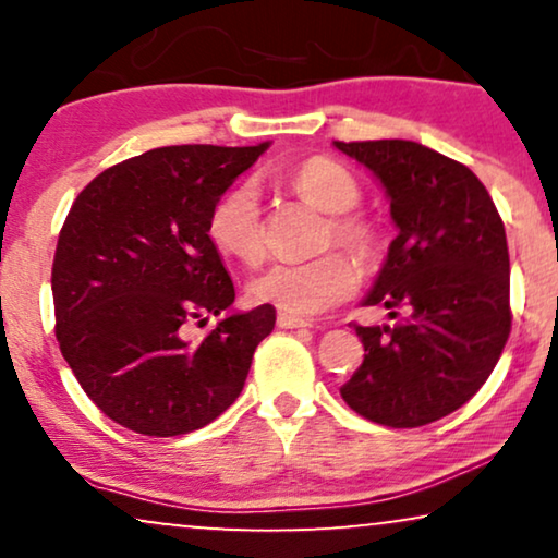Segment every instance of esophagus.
Returning a JSON list of instances; mask_svg holds the SVG:
<instances>
[{
    "mask_svg": "<svg viewBox=\"0 0 558 558\" xmlns=\"http://www.w3.org/2000/svg\"><path fill=\"white\" fill-rule=\"evenodd\" d=\"M277 325L281 330H307L310 323H304V319H294V317H287V315H279Z\"/></svg>",
    "mask_w": 558,
    "mask_h": 558,
    "instance_id": "esophagus-1",
    "label": "esophagus"
}]
</instances>
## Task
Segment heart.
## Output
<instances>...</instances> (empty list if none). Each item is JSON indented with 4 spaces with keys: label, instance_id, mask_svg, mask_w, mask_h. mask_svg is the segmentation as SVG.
<instances>
[{
    "label": "heart",
    "instance_id": "heart-1",
    "mask_svg": "<svg viewBox=\"0 0 558 558\" xmlns=\"http://www.w3.org/2000/svg\"><path fill=\"white\" fill-rule=\"evenodd\" d=\"M289 187L312 208L323 210L338 246L368 254L373 246V226L350 210L361 203V185L345 167L332 159H310L289 174ZM208 239L220 256L241 264H256L264 254V226L258 193L243 182L228 190L213 205L208 218ZM357 287V271L342 254H325L312 262L274 264L248 284V300L274 307L279 315L312 319L345 302Z\"/></svg>",
    "mask_w": 558,
    "mask_h": 558
}]
</instances>
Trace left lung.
<instances>
[{
  "label": "left lung",
  "mask_w": 558,
  "mask_h": 558,
  "mask_svg": "<svg viewBox=\"0 0 558 558\" xmlns=\"http://www.w3.org/2000/svg\"><path fill=\"white\" fill-rule=\"evenodd\" d=\"M386 187L399 235L365 304L407 312L355 325L365 357L340 388L355 414L414 429L468 403L510 335L506 228L477 174L407 140L335 142Z\"/></svg>",
  "instance_id": "8db88e82"
}]
</instances>
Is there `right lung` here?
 <instances>
[{"label": "right lung", "mask_w": 558, "mask_h": 558, "mask_svg": "<svg viewBox=\"0 0 558 558\" xmlns=\"http://www.w3.org/2000/svg\"><path fill=\"white\" fill-rule=\"evenodd\" d=\"M258 147L178 144L96 174L75 197L52 262L56 338L88 399L147 437H178L239 399L277 310L228 315L235 300L208 239L218 197L262 157Z\"/></svg>", "instance_id": "right-lung-1"}]
</instances>
